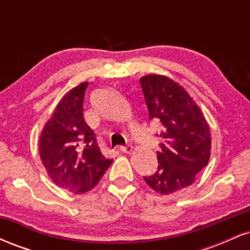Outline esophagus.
Listing matches in <instances>:
<instances>
[{"label": "esophagus", "mask_w": 250, "mask_h": 250, "mask_svg": "<svg viewBox=\"0 0 250 250\" xmlns=\"http://www.w3.org/2000/svg\"><path fill=\"white\" fill-rule=\"evenodd\" d=\"M120 150L125 154H129L131 150H133V147H131V146H125H125H121V147H120Z\"/></svg>", "instance_id": "1"}]
</instances>
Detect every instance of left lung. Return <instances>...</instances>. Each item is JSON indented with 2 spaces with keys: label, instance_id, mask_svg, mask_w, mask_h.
I'll return each mask as SVG.
<instances>
[{
  "label": "left lung",
  "instance_id": "8db88e82",
  "mask_svg": "<svg viewBox=\"0 0 250 250\" xmlns=\"http://www.w3.org/2000/svg\"><path fill=\"white\" fill-rule=\"evenodd\" d=\"M140 84L149 120L160 123L159 166L146 183L162 195L188 187L208 165L211 139L209 125L199 105L173 80L161 75H148Z\"/></svg>",
  "mask_w": 250,
  "mask_h": 250
}]
</instances>
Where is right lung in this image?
I'll return each instance as SVG.
<instances>
[{"label":"right lung","instance_id":"add662e5","mask_svg":"<svg viewBox=\"0 0 250 250\" xmlns=\"http://www.w3.org/2000/svg\"><path fill=\"white\" fill-rule=\"evenodd\" d=\"M87 87L88 82H83L63 96L39 143L40 156L50 179L74 194L95 187L113 162L101 154L95 133L83 117Z\"/></svg>","mask_w":250,"mask_h":250}]
</instances>
